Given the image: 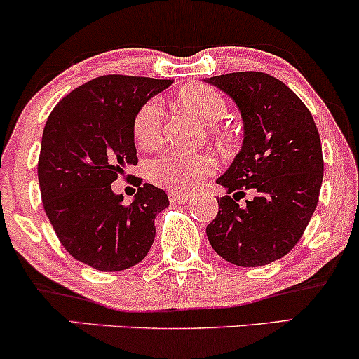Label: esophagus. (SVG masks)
I'll return each instance as SVG.
<instances>
[{"label": "esophagus", "mask_w": 359, "mask_h": 359, "mask_svg": "<svg viewBox=\"0 0 359 359\" xmlns=\"http://www.w3.org/2000/svg\"><path fill=\"white\" fill-rule=\"evenodd\" d=\"M168 199H170L172 203L185 204V203H189L192 197L189 196V194H184V192H170V194H168Z\"/></svg>", "instance_id": "obj_1"}]
</instances>
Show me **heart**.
Instances as JSON below:
<instances>
[{"label":"heart","instance_id":"obj_1","mask_svg":"<svg viewBox=\"0 0 359 359\" xmlns=\"http://www.w3.org/2000/svg\"><path fill=\"white\" fill-rule=\"evenodd\" d=\"M175 104L205 125L219 121L228 113V104L217 89L205 84H192L180 89L175 96ZM163 114L158 102L148 101L138 109L133 119V137L143 148L154 147L162 133ZM216 158L211 154H180L165 151L155 156L147 165V175L151 182L170 191H192L201 180L216 170Z\"/></svg>","mask_w":359,"mask_h":359}]
</instances>
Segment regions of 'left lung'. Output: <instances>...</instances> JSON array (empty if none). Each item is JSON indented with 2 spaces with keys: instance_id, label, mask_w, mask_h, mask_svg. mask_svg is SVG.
Returning a JSON list of instances; mask_svg holds the SVG:
<instances>
[{
  "instance_id": "obj_1",
  "label": "left lung",
  "mask_w": 359,
  "mask_h": 359,
  "mask_svg": "<svg viewBox=\"0 0 359 359\" xmlns=\"http://www.w3.org/2000/svg\"><path fill=\"white\" fill-rule=\"evenodd\" d=\"M208 82L236 102L245 138L216 180L228 194L217 199L219 211L205 233L226 262L269 265L297 245L316 211L324 175L319 131L297 94L270 74L231 72ZM248 188L255 197L240 206Z\"/></svg>"
}]
</instances>
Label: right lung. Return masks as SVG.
Returning a JSON list of instances; mask_svg holds the SVG:
<instances>
[{"label":"right lung","instance_id":"obj_1","mask_svg":"<svg viewBox=\"0 0 359 359\" xmlns=\"http://www.w3.org/2000/svg\"><path fill=\"white\" fill-rule=\"evenodd\" d=\"M170 79L109 74L62 97L43 128L39 182L45 214L69 255L101 271L135 266L168 205L162 189L138 180L131 204L111 184L137 165L133 119Z\"/></svg>","mask_w":359,"mask_h":359}]
</instances>
